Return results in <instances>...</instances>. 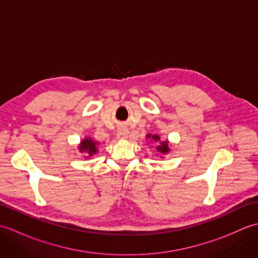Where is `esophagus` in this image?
<instances>
[{
    "label": "esophagus",
    "instance_id": "1",
    "mask_svg": "<svg viewBox=\"0 0 258 258\" xmlns=\"http://www.w3.org/2000/svg\"><path fill=\"white\" fill-rule=\"evenodd\" d=\"M117 139H125L127 138L128 135V130L124 127V126H120V127L117 130Z\"/></svg>",
    "mask_w": 258,
    "mask_h": 258
}]
</instances>
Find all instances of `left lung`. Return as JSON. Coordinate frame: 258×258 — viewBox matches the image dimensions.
<instances>
[{"mask_svg":"<svg viewBox=\"0 0 258 258\" xmlns=\"http://www.w3.org/2000/svg\"><path fill=\"white\" fill-rule=\"evenodd\" d=\"M147 138H152V140L153 141H155V142H160V136L158 135H147ZM157 151L158 152H161V153H167L169 150H168V143H167V141H165V142H162L161 143V145L160 146H157Z\"/></svg>","mask_w":258,"mask_h":258,"instance_id":"left-lung-1","label":"left lung"}]
</instances>
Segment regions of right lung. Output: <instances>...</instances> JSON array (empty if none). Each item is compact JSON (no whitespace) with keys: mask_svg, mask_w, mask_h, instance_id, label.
Returning a JSON list of instances; mask_svg holds the SVG:
<instances>
[{"mask_svg":"<svg viewBox=\"0 0 258 258\" xmlns=\"http://www.w3.org/2000/svg\"><path fill=\"white\" fill-rule=\"evenodd\" d=\"M80 151L81 152H86L89 156H92L93 154L96 153V143L92 139H85L82 141V143L80 145Z\"/></svg>","mask_w":258,"mask_h":258,"instance_id":"obj_1","label":"right lung"}]
</instances>
